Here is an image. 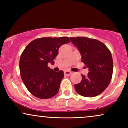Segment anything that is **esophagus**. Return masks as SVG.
<instances>
[{"label": "esophagus", "instance_id": "34e87169", "mask_svg": "<svg viewBox=\"0 0 128 128\" xmlns=\"http://www.w3.org/2000/svg\"><path fill=\"white\" fill-rule=\"evenodd\" d=\"M64 72V74H65V75H66V76H70V74L72 73V72L69 71V70H65Z\"/></svg>", "mask_w": 128, "mask_h": 128}]
</instances>
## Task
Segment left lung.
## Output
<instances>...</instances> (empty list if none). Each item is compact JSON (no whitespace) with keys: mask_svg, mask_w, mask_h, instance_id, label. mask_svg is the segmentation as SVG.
<instances>
[{"mask_svg":"<svg viewBox=\"0 0 128 128\" xmlns=\"http://www.w3.org/2000/svg\"><path fill=\"white\" fill-rule=\"evenodd\" d=\"M81 54V61L88 68L87 76L82 75L80 83L74 85L76 92L84 97L98 96L106 88L112 78L113 61L105 44L85 36L70 37Z\"/></svg>","mask_w":128,"mask_h":128,"instance_id":"obj_1","label":"left lung"}]
</instances>
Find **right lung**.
<instances>
[{
    "label": "right lung",
    "instance_id": "1",
    "mask_svg": "<svg viewBox=\"0 0 128 128\" xmlns=\"http://www.w3.org/2000/svg\"><path fill=\"white\" fill-rule=\"evenodd\" d=\"M70 42L68 37H43L32 41L22 52L19 62L20 76L26 88L39 99L55 96L60 89L64 72L48 67L58 54L61 46Z\"/></svg>",
    "mask_w": 128,
    "mask_h": 128
}]
</instances>
